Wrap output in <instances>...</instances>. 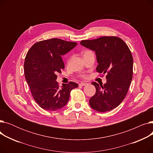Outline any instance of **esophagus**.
Instances as JSON below:
<instances>
[{"label":"esophagus","mask_w":153,"mask_h":153,"mask_svg":"<svg viewBox=\"0 0 153 153\" xmlns=\"http://www.w3.org/2000/svg\"><path fill=\"white\" fill-rule=\"evenodd\" d=\"M87 85V83H84V82H81L79 84V85L81 86H85V85Z\"/></svg>","instance_id":"1"}]
</instances>
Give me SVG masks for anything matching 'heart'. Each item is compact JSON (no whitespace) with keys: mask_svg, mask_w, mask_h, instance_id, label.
Here are the masks:
<instances>
[{"mask_svg":"<svg viewBox=\"0 0 153 153\" xmlns=\"http://www.w3.org/2000/svg\"><path fill=\"white\" fill-rule=\"evenodd\" d=\"M85 52H86V51H85Z\"/></svg>","mask_w":153,"mask_h":153,"instance_id":"obj_1","label":"heart"}]
</instances>
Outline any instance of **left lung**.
Instances as JSON below:
<instances>
[{"instance_id": "obj_1", "label": "left lung", "mask_w": 153, "mask_h": 153, "mask_svg": "<svg viewBox=\"0 0 153 153\" xmlns=\"http://www.w3.org/2000/svg\"><path fill=\"white\" fill-rule=\"evenodd\" d=\"M81 45L95 51L97 72L107 73L105 84L92 82L96 92L89 100L91 107L100 112L116 108L126 97L132 80L133 59L129 48L116 36L82 40Z\"/></svg>"}]
</instances>
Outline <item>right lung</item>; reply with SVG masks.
<instances>
[{"label":"right lung","mask_w":153,"mask_h":153,"mask_svg":"<svg viewBox=\"0 0 153 153\" xmlns=\"http://www.w3.org/2000/svg\"><path fill=\"white\" fill-rule=\"evenodd\" d=\"M77 45L58 38L35 43L28 51L24 62L26 81L35 102L42 108L56 111L65 106L71 91L78 84L70 82L59 87L56 81L64 64L61 56Z\"/></svg>","instance_id":"right-lung-1"}]
</instances>
